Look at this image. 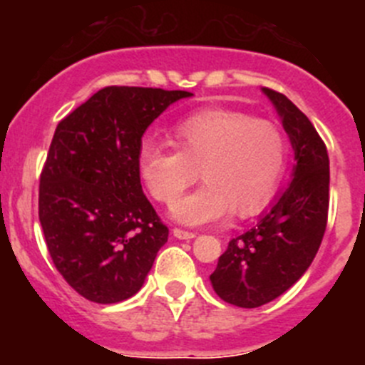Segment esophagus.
Listing matches in <instances>:
<instances>
[{
  "label": "esophagus",
  "mask_w": 365,
  "mask_h": 365,
  "mask_svg": "<svg viewBox=\"0 0 365 365\" xmlns=\"http://www.w3.org/2000/svg\"><path fill=\"white\" fill-rule=\"evenodd\" d=\"M174 236L179 237V240H193V237L197 236V234L191 232V230L178 229V227H175V229H174Z\"/></svg>",
  "instance_id": "esophagus-1"
}]
</instances>
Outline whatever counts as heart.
Returning <instances> with one entry per match:
<instances>
[{
	"mask_svg": "<svg viewBox=\"0 0 365 365\" xmlns=\"http://www.w3.org/2000/svg\"><path fill=\"white\" fill-rule=\"evenodd\" d=\"M175 147L145 140L136 165L143 184L161 204H174L200 170L205 182L172 207L187 225L223 218L230 211H261L279 187L287 165L286 133L275 122L237 110H202L172 129Z\"/></svg>",
	"mask_w": 365,
	"mask_h": 365,
	"instance_id": "heart-1",
	"label": "heart"
}]
</instances>
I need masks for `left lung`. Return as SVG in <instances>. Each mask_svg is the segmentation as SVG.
<instances>
[{
  "label": "left lung",
  "mask_w": 365,
  "mask_h": 365,
  "mask_svg": "<svg viewBox=\"0 0 365 365\" xmlns=\"http://www.w3.org/2000/svg\"><path fill=\"white\" fill-rule=\"evenodd\" d=\"M262 90L282 117L297 167L289 187L257 225L229 241L209 277L223 302L243 309L275 300L304 275L319 250L328 220L327 145L312 122L284 93Z\"/></svg>",
  "instance_id": "obj_1"
}]
</instances>
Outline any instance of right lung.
<instances>
[{"instance_id": "add662e5", "label": "right lung", "mask_w": 365, "mask_h": 365, "mask_svg": "<svg viewBox=\"0 0 365 365\" xmlns=\"http://www.w3.org/2000/svg\"><path fill=\"white\" fill-rule=\"evenodd\" d=\"M184 90L106 86L61 118L38 186V220L53 264L96 304L143 286L168 227L143 195L136 156L145 129Z\"/></svg>"}]
</instances>
